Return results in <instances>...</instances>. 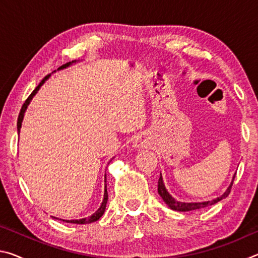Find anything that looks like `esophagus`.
I'll return each mask as SVG.
<instances>
[{
    "instance_id": "esophagus-1",
    "label": "esophagus",
    "mask_w": 258,
    "mask_h": 258,
    "mask_svg": "<svg viewBox=\"0 0 258 258\" xmlns=\"http://www.w3.org/2000/svg\"><path fill=\"white\" fill-rule=\"evenodd\" d=\"M148 140L143 137V135H138V137H135L133 140V146L135 148H145L148 146Z\"/></svg>"
}]
</instances>
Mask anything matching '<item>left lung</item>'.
Returning <instances> with one entry per match:
<instances>
[{
  "label": "left lung",
  "mask_w": 258,
  "mask_h": 258,
  "mask_svg": "<svg viewBox=\"0 0 258 258\" xmlns=\"http://www.w3.org/2000/svg\"><path fill=\"white\" fill-rule=\"evenodd\" d=\"M234 177L235 176H233V180H232V182H231V184L228 187V190H226L224 194L221 196V197L214 199V200H212V202H205V203H181V202H177V200L174 199L172 196L168 194L167 190H166V187L164 185L163 178H161V176L159 177V180H158V194L160 195V197L163 198L164 202L168 205V207L172 208L173 211H177V212L197 211V209H202V208H205V207H207V206H211V205L216 204L218 202H221L222 199H224V198L228 197L229 194H230V191H231V187H232Z\"/></svg>",
  "instance_id": "obj_1"
}]
</instances>
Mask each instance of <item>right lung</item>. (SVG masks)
<instances>
[{
	"instance_id": "obj_1",
	"label": "right lung",
	"mask_w": 258,
	"mask_h": 258,
	"mask_svg": "<svg viewBox=\"0 0 258 258\" xmlns=\"http://www.w3.org/2000/svg\"><path fill=\"white\" fill-rule=\"evenodd\" d=\"M71 63H72V62H71V61H69V62L64 63V64H62V66H61V67H59V69L66 68V67H68L69 64H71ZM49 77H50V74H49V75H46L44 78H43V80L41 81L40 84H38V85L36 86V89H35V90L33 91V92L30 93L29 97H28L27 99H26L25 103L23 104V107H21V109H20V112H19V116H18V123H17V126H18V133H19L20 127H21V121H23V118H24V113H25V111H26V109H27V106L29 104L30 100L33 99L34 95L37 93V91L40 90V87L43 85V83H44V82H45ZM107 200H108V192H107V185H106V190H104V198H103V202H102L101 207H100V208L98 209V211L93 214L92 216H90V217H87V218H82V220H73V221H66V220H62V221H63V222H67V223H76V224H89V223H92V222L98 221L99 218L103 215L104 209H106Z\"/></svg>"
}]
</instances>
